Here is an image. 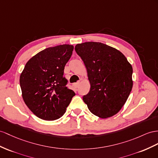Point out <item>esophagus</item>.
Masks as SVG:
<instances>
[{
  "label": "esophagus",
  "mask_w": 158,
  "mask_h": 158,
  "mask_svg": "<svg viewBox=\"0 0 158 158\" xmlns=\"http://www.w3.org/2000/svg\"><path fill=\"white\" fill-rule=\"evenodd\" d=\"M79 85H80V82H77V83H74V87L75 88H78L79 87Z\"/></svg>",
  "instance_id": "1"
}]
</instances>
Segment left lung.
I'll use <instances>...</instances> for the list:
<instances>
[{"mask_svg":"<svg viewBox=\"0 0 158 158\" xmlns=\"http://www.w3.org/2000/svg\"><path fill=\"white\" fill-rule=\"evenodd\" d=\"M85 65L89 92L83 97L89 110L101 118L119 111L133 87V69L116 48L99 42H85L75 47Z\"/></svg>","mask_w":158,"mask_h":158,"instance_id":"1","label":"left lung"}]
</instances>
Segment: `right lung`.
<instances>
[{
  "mask_svg": "<svg viewBox=\"0 0 158 158\" xmlns=\"http://www.w3.org/2000/svg\"><path fill=\"white\" fill-rule=\"evenodd\" d=\"M73 46L60 44L48 47L33 56L20 76L22 95L29 110L47 121L62 117L75 92L67 87L64 69Z\"/></svg>",
  "mask_w": 158,
  "mask_h": 158,
  "instance_id": "obj_1",
  "label": "right lung"
}]
</instances>
